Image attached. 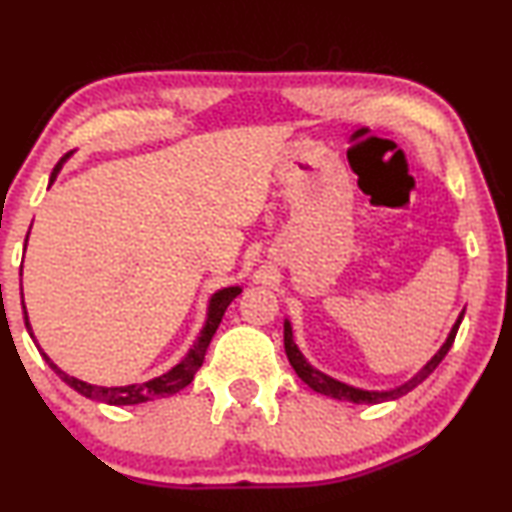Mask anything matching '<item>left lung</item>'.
I'll return each instance as SVG.
<instances>
[{"label":"left lung","mask_w":512,"mask_h":512,"mask_svg":"<svg viewBox=\"0 0 512 512\" xmlns=\"http://www.w3.org/2000/svg\"><path fill=\"white\" fill-rule=\"evenodd\" d=\"M461 319H464V312L459 314L457 324L452 326V331H450V335H447L445 345L438 349V354L433 356V359H431L429 363H426V366H424L422 370H419V373H417L415 377H412L410 382H405L403 387H398V389H394V391H382V394H380V391H363V389L349 387V384L333 380V377L324 375V373H321V370L312 368L310 363L305 361V356L300 354V349L296 347V342H293V333H291L289 321H286V324H284V347H286V356H289L291 366H293V370H296V373H298L300 380H303V382L307 384V387H312L314 391H319V394L331 396V398H338V401H349V403H382V401H394V398L408 394V391L415 389L417 384H422V382L426 380V377H429V375L433 373V370L438 368V363L445 359V354L450 352L454 338H457V331H459Z\"/></svg>","instance_id":"1"}]
</instances>
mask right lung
<instances>
[{
    "mask_svg": "<svg viewBox=\"0 0 512 512\" xmlns=\"http://www.w3.org/2000/svg\"><path fill=\"white\" fill-rule=\"evenodd\" d=\"M67 156H69V153H65V156L58 160V165L53 167L51 184L55 181V177H58L60 167L67 160ZM25 244H27V240H25ZM20 268H23V265H20ZM240 293H242L240 286H228V289H221V291L214 293L212 300H209L207 324H205V328H202L200 338L193 342L191 352H188L184 356V361L177 363V366H174L170 373L160 375V377H156V380H149V382H142V384H128V387H97V384L81 382V380H76V377H72V375L62 373V370L55 366V363L48 359L44 352H41V354H44V359H46L48 366H51L55 373L60 375L62 382H67L74 391H79V394L86 396V398H93V401L109 403V405H137V403L151 401V398L172 396V394H177V391H181V389L188 387V384L193 382L195 373H198V368L202 366V361H205L209 342H212L216 328H219V324H221L223 312L228 310V305L233 303V300L240 296ZM23 310H25V307H23ZM25 326H27V331L32 333L30 321H27V312H25Z\"/></svg>",
    "mask_w": 512,
    "mask_h": 512,
    "instance_id": "right-lung-1",
    "label": "right lung"
}]
</instances>
